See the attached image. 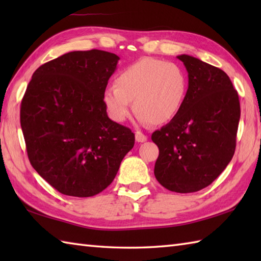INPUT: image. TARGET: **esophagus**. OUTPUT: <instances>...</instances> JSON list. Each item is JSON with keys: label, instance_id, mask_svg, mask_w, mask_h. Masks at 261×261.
Masks as SVG:
<instances>
[{"label": "esophagus", "instance_id": "obj_1", "mask_svg": "<svg viewBox=\"0 0 261 261\" xmlns=\"http://www.w3.org/2000/svg\"><path fill=\"white\" fill-rule=\"evenodd\" d=\"M136 140L138 142H145L148 140V137L146 135H143L141 131H137L136 132Z\"/></svg>", "mask_w": 261, "mask_h": 261}]
</instances>
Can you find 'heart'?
<instances>
[{"instance_id": "heart-1", "label": "heart", "mask_w": 261, "mask_h": 261, "mask_svg": "<svg viewBox=\"0 0 261 261\" xmlns=\"http://www.w3.org/2000/svg\"><path fill=\"white\" fill-rule=\"evenodd\" d=\"M187 92V75L180 66L147 57L116 75L114 85L103 92V103L110 118L118 123L129 118L134 101L141 123L163 124L180 112Z\"/></svg>"}]
</instances>
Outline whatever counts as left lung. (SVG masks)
Here are the masks:
<instances>
[{
  "mask_svg": "<svg viewBox=\"0 0 261 261\" xmlns=\"http://www.w3.org/2000/svg\"><path fill=\"white\" fill-rule=\"evenodd\" d=\"M177 58L188 92L180 112L151 136L159 148L154 176L171 192L193 193L212 184L233 157L240 102L222 69L188 55Z\"/></svg>",
  "mask_w": 261,
  "mask_h": 261,
  "instance_id": "obj_1",
  "label": "left lung"
}]
</instances>
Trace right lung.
I'll use <instances>...</instances> for the list:
<instances>
[{
    "label": "right lung",
    "mask_w": 261,
    "mask_h": 261,
    "mask_svg": "<svg viewBox=\"0 0 261 261\" xmlns=\"http://www.w3.org/2000/svg\"><path fill=\"white\" fill-rule=\"evenodd\" d=\"M115 54L71 51L41 65L21 102L28 157L64 195L101 193L135 145L129 127L111 120L103 92L119 62Z\"/></svg>",
    "instance_id": "1"
}]
</instances>
